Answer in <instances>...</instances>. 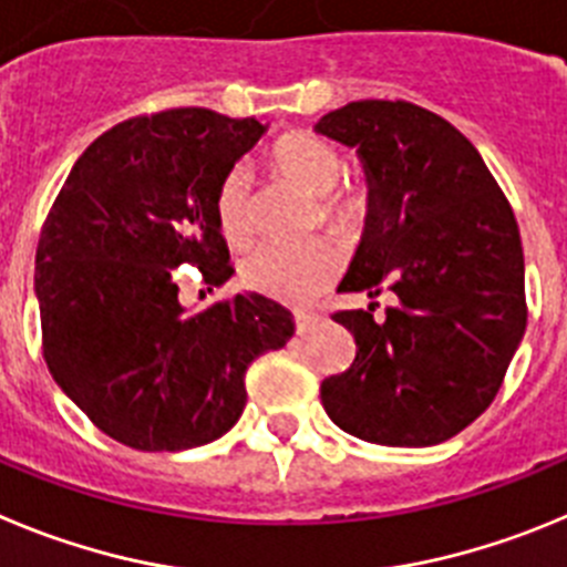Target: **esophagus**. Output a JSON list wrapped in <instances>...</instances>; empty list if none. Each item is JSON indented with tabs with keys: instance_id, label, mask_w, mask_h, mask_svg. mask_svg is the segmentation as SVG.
<instances>
[{
	"instance_id": "esophagus-1",
	"label": "esophagus",
	"mask_w": 567,
	"mask_h": 567,
	"mask_svg": "<svg viewBox=\"0 0 567 567\" xmlns=\"http://www.w3.org/2000/svg\"><path fill=\"white\" fill-rule=\"evenodd\" d=\"M293 319H296V333L299 336L310 333V330H316L321 324V313H316V310H296Z\"/></svg>"
}]
</instances>
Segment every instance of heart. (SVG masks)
Returning a JSON list of instances; mask_svg holds the SVG:
<instances>
[{"label": "heart", "mask_w": 567, "mask_h": 567, "mask_svg": "<svg viewBox=\"0 0 567 567\" xmlns=\"http://www.w3.org/2000/svg\"><path fill=\"white\" fill-rule=\"evenodd\" d=\"M274 169L290 183L319 197V217L341 237H355L372 212L370 192L364 183L347 181L344 163L333 144L310 132H285L271 146ZM214 220L223 239L243 246L254 231L251 214V172L231 166L214 192ZM339 268V251L328 239H313L305 246H277L259 243L239 262V279L257 293L299 302L319 293Z\"/></svg>", "instance_id": "heart-1"}]
</instances>
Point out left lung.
<instances>
[{
    "label": "left lung",
    "mask_w": 567,
    "mask_h": 567,
    "mask_svg": "<svg viewBox=\"0 0 567 567\" xmlns=\"http://www.w3.org/2000/svg\"><path fill=\"white\" fill-rule=\"evenodd\" d=\"M359 152L372 212L339 290L392 293L384 319L339 310L350 370L321 381L330 421L381 446L449 441L497 395L525 333V262L481 152L410 101H353L316 124Z\"/></svg>",
    "instance_id": "left-lung-1"
}]
</instances>
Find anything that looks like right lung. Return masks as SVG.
Returning a JSON list of instances; mask_svg holds the SVG:
<instances>
[{
  "mask_svg": "<svg viewBox=\"0 0 567 567\" xmlns=\"http://www.w3.org/2000/svg\"><path fill=\"white\" fill-rule=\"evenodd\" d=\"M268 126L203 106L137 115L75 161L35 248L50 375L104 435L181 452L226 435L246 410V370L293 336L259 293L186 313L172 279L234 274L214 192ZM208 288V290H212Z\"/></svg>",
  "mask_w": 567,
  "mask_h": 567,
  "instance_id": "1",
  "label": "right lung"
}]
</instances>
